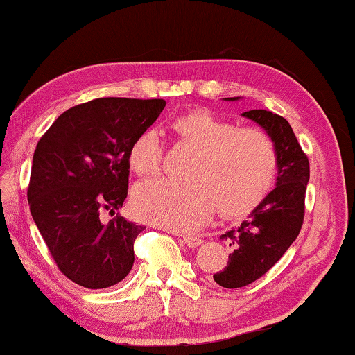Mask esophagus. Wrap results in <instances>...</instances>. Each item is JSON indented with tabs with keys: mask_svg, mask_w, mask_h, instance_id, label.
<instances>
[{
	"mask_svg": "<svg viewBox=\"0 0 355 355\" xmlns=\"http://www.w3.org/2000/svg\"><path fill=\"white\" fill-rule=\"evenodd\" d=\"M183 243L188 245V248H199V245L203 243L200 236H192V235H184L183 236Z\"/></svg>",
	"mask_w": 355,
	"mask_h": 355,
	"instance_id": "esophagus-1",
	"label": "esophagus"
}]
</instances>
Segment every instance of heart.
I'll list each match as a JSON object with an SVG mask.
<instances>
[{"label": "heart", "instance_id": "b5f03b06", "mask_svg": "<svg viewBox=\"0 0 355 355\" xmlns=\"http://www.w3.org/2000/svg\"><path fill=\"white\" fill-rule=\"evenodd\" d=\"M171 128L178 141L197 152L189 183L152 180L131 194L135 213L144 220L175 232L196 230L218 207L222 216H241L269 194L275 182L279 156L272 137L257 127H241L205 110L182 114ZM164 148L153 130L131 144L128 161L137 175H156Z\"/></svg>", "mask_w": 355, "mask_h": 355}]
</instances>
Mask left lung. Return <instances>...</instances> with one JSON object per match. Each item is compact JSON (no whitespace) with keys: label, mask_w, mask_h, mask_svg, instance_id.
Segmentation results:
<instances>
[{"label":"left lung","mask_w":355,"mask_h":355,"mask_svg":"<svg viewBox=\"0 0 355 355\" xmlns=\"http://www.w3.org/2000/svg\"><path fill=\"white\" fill-rule=\"evenodd\" d=\"M243 116L255 120L272 137L279 156L277 183L241 225L222 235L230 241L233 252L224 271L214 274L213 279L224 288L252 284L284 257L304 224L310 178L309 158L286 119L264 110H252Z\"/></svg>","instance_id":"obj_1"}]
</instances>
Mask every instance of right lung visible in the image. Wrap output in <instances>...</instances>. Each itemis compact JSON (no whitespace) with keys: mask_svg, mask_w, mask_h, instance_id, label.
<instances>
[{"mask_svg":"<svg viewBox=\"0 0 355 355\" xmlns=\"http://www.w3.org/2000/svg\"><path fill=\"white\" fill-rule=\"evenodd\" d=\"M163 98H95L59 116L35 147L28 202L59 271L100 290L127 277L144 230L116 214L128 194L131 144L164 110Z\"/></svg>","mask_w":355,"mask_h":355,"instance_id":"obj_1","label":"right lung"}]
</instances>
